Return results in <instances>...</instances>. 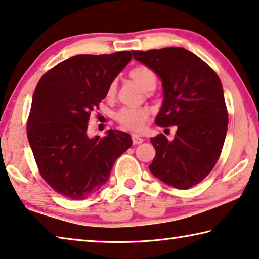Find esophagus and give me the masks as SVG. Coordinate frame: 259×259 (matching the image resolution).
<instances>
[{
    "instance_id": "1",
    "label": "esophagus",
    "mask_w": 259,
    "mask_h": 259,
    "mask_svg": "<svg viewBox=\"0 0 259 259\" xmlns=\"http://www.w3.org/2000/svg\"><path fill=\"white\" fill-rule=\"evenodd\" d=\"M132 140H133V145H140V143L143 142V139L140 138L138 134H132Z\"/></svg>"
}]
</instances>
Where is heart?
<instances>
[{"instance_id": "1", "label": "heart", "mask_w": 259, "mask_h": 259, "mask_svg": "<svg viewBox=\"0 0 259 259\" xmlns=\"http://www.w3.org/2000/svg\"><path fill=\"white\" fill-rule=\"evenodd\" d=\"M130 77L145 92H151L157 84V75L150 67L137 66L130 71ZM116 92V81L110 83L108 95L112 96ZM117 120L126 128L132 131H141L149 118V111L145 108H124L117 113Z\"/></svg>"}]
</instances>
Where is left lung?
I'll use <instances>...</instances> for the list:
<instances>
[{
    "label": "left lung",
    "instance_id": "1",
    "mask_svg": "<svg viewBox=\"0 0 259 259\" xmlns=\"http://www.w3.org/2000/svg\"><path fill=\"white\" fill-rule=\"evenodd\" d=\"M132 53L162 80L156 125L178 127L173 140L163 134L150 139L156 150L150 172L172 187L188 189L212 171L225 142L228 113L222 81L205 62L180 47Z\"/></svg>",
    "mask_w": 259,
    "mask_h": 259
}]
</instances>
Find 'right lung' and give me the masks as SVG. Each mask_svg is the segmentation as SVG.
<instances>
[{
  "label": "right lung",
  "instance_id": "1",
  "mask_svg": "<svg viewBox=\"0 0 259 259\" xmlns=\"http://www.w3.org/2000/svg\"><path fill=\"white\" fill-rule=\"evenodd\" d=\"M131 52L77 55L42 75L32 99L27 138L40 175L71 200H84L103 187L117 158L132 146L128 133L87 134L91 112L128 64Z\"/></svg>",
  "mask_w": 259,
  "mask_h": 259
}]
</instances>
